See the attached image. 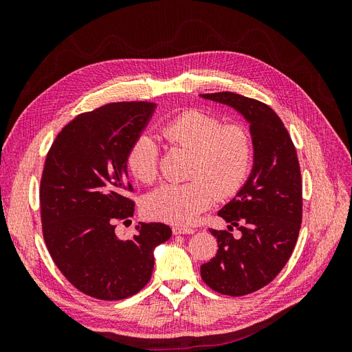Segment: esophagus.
<instances>
[{"label":"esophagus","instance_id":"esophagus-1","mask_svg":"<svg viewBox=\"0 0 352 352\" xmlns=\"http://www.w3.org/2000/svg\"><path fill=\"white\" fill-rule=\"evenodd\" d=\"M192 233H195V230L190 228H182V226L173 228V235H192Z\"/></svg>","mask_w":352,"mask_h":352}]
</instances>
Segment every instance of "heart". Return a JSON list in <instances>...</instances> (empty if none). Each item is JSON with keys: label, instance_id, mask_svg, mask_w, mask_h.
<instances>
[{"label": "heart", "instance_id": "obj_1", "mask_svg": "<svg viewBox=\"0 0 352 352\" xmlns=\"http://www.w3.org/2000/svg\"><path fill=\"white\" fill-rule=\"evenodd\" d=\"M163 136L190 153L185 184H164L146 197L148 217L188 226L211 206L214 198L235 195L250 176L254 144L241 124H223L217 117L189 110L163 127ZM160 148L150 133H142L127 153V167L135 179L151 184L158 176Z\"/></svg>", "mask_w": 352, "mask_h": 352}]
</instances>
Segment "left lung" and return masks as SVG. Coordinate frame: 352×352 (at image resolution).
<instances>
[{
  "label": "left lung",
  "instance_id": "obj_1",
  "mask_svg": "<svg viewBox=\"0 0 352 352\" xmlns=\"http://www.w3.org/2000/svg\"><path fill=\"white\" fill-rule=\"evenodd\" d=\"M201 98L236 110L250 124L254 160L247 182L219 211L241 238L228 230L217 238L216 257L201 265L212 291L242 296L261 289L280 273L295 248L302 220V182L295 146L279 116L269 105L233 92Z\"/></svg>",
  "mask_w": 352,
  "mask_h": 352
}]
</instances>
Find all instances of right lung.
<instances>
[{
	"label": "right lung",
	"instance_id": "1",
	"mask_svg": "<svg viewBox=\"0 0 352 352\" xmlns=\"http://www.w3.org/2000/svg\"><path fill=\"white\" fill-rule=\"evenodd\" d=\"M157 109L153 102H113L79 114L52 142L41 179L42 232L65 278L83 294L124 300L151 279L154 250L172 236L163 223H140L132 239L116 221L133 216L126 197L127 153Z\"/></svg>",
	"mask_w": 352,
	"mask_h": 352
}]
</instances>
